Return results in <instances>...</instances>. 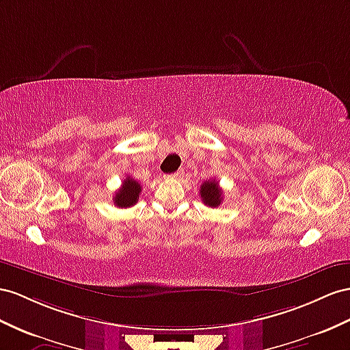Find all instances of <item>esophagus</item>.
<instances>
[{"instance_id": "esophagus-1", "label": "esophagus", "mask_w": 350, "mask_h": 350, "mask_svg": "<svg viewBox=\"0 0 350 350\" xmlns=\"http://www.w3.org/2000/svg\"><path fill=\"white\" fill-rule=\"evenodd\" d=\"M172 177H174V178H182V177H183V170H178V172H176L174 174H172Z\"/></svg>"}]
</instances>
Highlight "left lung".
<instances>
[{"mask_svg": "<svg viewBox=\"0 0 350 350\" xmlns=\"http://www.w3.org/2000/svg\"><path fill=\"white\" fill-rule=\"evenodd\" d=\"M200 195H201V200L205 205H208V207L214 208V207H219L223 201V191L221 187L219 186V183L214 180H205L201 187H200Z\"/></svg>", "mask_w": 350, "mask_h": 350, "instance_id": "obj_1", "label": "left lung"}]
</instances>
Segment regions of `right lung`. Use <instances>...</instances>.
<instances>
[{
	"instance_id": "add662e5",
	"label": "right lung",
	"mask_w": 350,
	"mask_h": 350,
	"mask_svg": "<svg viewBox=\"0 0 350 350\" xmlns=\"http://www.w3.org/2000/svg\"><path fill=\"white\" fill-rule=\"evenodd\" d=\"M142 192V186L139 182L134 180L131 177H127L122 182L120 191L113 196V204L120 208H129L133 207L139 200V193Z\"/></svg>"
}]
</instances>
